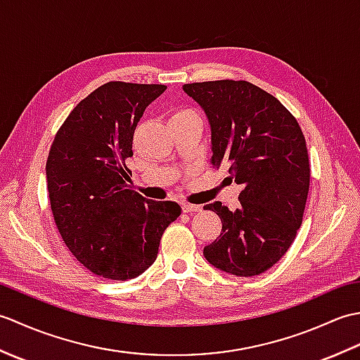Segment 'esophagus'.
Instances as JSON below:
<instances>
[{"label": "esophagus", "mask_w": 360, "mask_h": 360, "mask_svg": "<svg viewBox=\"0 0 360 360\" xmlns=\"http://www.w3.org/2000/svg\"><path fill=\"white\" fill-rule=\"evenodd\" d=\"M200 210H201V205L182 202V212H184V213H192V212H200Z\"/></svg>", "instance_id": "34e87169"}]
</instances>
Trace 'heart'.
I'll use <instances>...</instances> for the list:
<instances>
[{"instance_id": "1", "label": "heart", "mask_w": 360, "mask_h": 360, "mask_svg": "<svg viewBox=\"0 0 360 360\" xmlns=\"http://www.w3.org/2000/svg\"><path fill=\"white\" fill-rule=\"evenodd\" d=\"M190 112H193V111H190V110H181V111H178V112H174L173 117H176V116H186V114H190Z\"/></svg>"}]
</instances>
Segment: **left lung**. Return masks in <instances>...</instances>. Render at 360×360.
<instances>
[{
    "label": "left lung",
    "instance_id": "obj_1",
    "mask_svg": "<svg viewBox=\"0 0 360 360\" xmlns=\"http://www.w3.org/2000/svg\"><path fill=\"white\" fill-rule=\"evenodd\" d=\"M184 91L207 114L213 168L226 167L243 186L233 212L219 201L204 205L223 223L204 257L236 277L263 274L286 254L303 221L309 159L302 128L278 98L246 80L187 83Z\"/></svg>",
    "mask_w": 360,
    "mask_h": 360
}]
</instances>
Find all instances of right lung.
<instances>
[{
    "mask_svg": "<svg viewBox=\"0 0 360 360\" xmlns=\"http://www.w3.org/2000/svg\"><path fill=\"white\" fill-rule=\"evenodd\" d=\"M165 85L108 82L75 106L46 160L51 210L60 235L83 266L129 280L155 263L160 236L179 204L151 201L129 187L125 160L145 108Z\"/></svg>",
    "mask_w": 360,
    "mask_h": 360,
    "instance_id": "1",
    "label": "right lung"
}]
</instances>
